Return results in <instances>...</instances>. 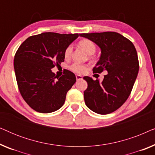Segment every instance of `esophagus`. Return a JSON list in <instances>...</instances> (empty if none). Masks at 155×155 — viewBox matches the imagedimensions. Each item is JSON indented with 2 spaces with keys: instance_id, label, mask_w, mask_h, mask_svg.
Here are the masks:
<instances>
[{
  "instance_id": "esophagus-1",
  "label": "esophagus",
  "mask_w": 155,
  "mask_h": 155,
  "mask_svg": "<svg viewBox=\"0 0 155 155\" xmlns=\"http://www.w3.org/2000/svg\"><path fill=\"white\" fill-rule=\"evenodd\" d=\"M82 79V76L80 75H76V80H80Z\"/></svg>"
}]
</instances>
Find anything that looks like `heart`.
Instances as JSON below:
<instances>
[{
  "label": "heart",
  "mask_w": 155,
  "mask_h": 155,
  "mask_svg": "<svg viewBox=\"0 0 155 155\" xmlns=\"http://www.w3.org/2000/svg\"><path fill=\"white\" fill-rule=\"evenodd\" d=\"M79 45L81 48L85 51L86 53L89 55L94 54L96 51V45L94 42L89 39H83L79 42ZM72 51H73V46L72 45H69L67 46L64 51V56L65 58H69L71 56ZM87 68L86 65L79 64L78 63H75L71 65V69L72 71L75 72V73H82L85 71Z\"/></svg>",
  "instance_id": "b5f03b06"
}]
</instances>
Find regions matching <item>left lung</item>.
<instances>
[{
  "label": "left lung",
  "instance_id": "8db88e82",
  "mask_svg": "<svg viewBox=\"0 0 155 155\" xmlns=\"http://www.w3.org/2000/svg\"><path fill=\"white\" fill-rule=\"evenodd\" d=\"M97 44L101 56L93 73L107 71L101 82L84 76L87 88L84 92L85 104L92 111L108 114L115 111L128 98L139 71L136 49L130 40L114 31L80 34Z\"/></svg>",
  "mask_w": 155,
  "mask_h": 155
}]
</instances>
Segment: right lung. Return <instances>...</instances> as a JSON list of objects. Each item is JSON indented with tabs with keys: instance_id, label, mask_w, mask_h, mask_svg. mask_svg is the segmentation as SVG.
Segmentation results:
<instances>
[{
	"instance_id": "1",
	"label": "right lung",
	"mask_w": 155,
	"mask_h": 155,
	"mask_svg": "<svg viewBox=\"0 0 155 155\" xmlns=\"http://www.w3.org/2000/svg\"><path fill=\"white\" fill-rule=\"evenodd\" d=\"M78 34L44 32L31 36L21 44L14 58L19 90L27 104L39 113H51L63 105L66 94L76 82L65 70L58 78L51 69L63 62L64 51Z\"/></svg>"
}]
</instances>
